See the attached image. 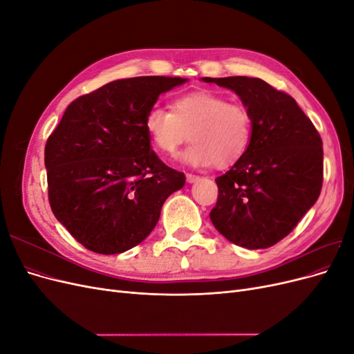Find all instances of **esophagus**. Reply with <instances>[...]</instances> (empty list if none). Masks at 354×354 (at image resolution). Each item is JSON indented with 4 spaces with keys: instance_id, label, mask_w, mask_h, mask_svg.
I'll return each mask as SVG.
<instances>
[{
    "instance_id": "esophagus-1",
    "label": "esophagus",
    "mask_w": 354,
    "mask_h": 354,
    "mask_svg": "<svg viewBox=\"0 0 354 354\" xmlns=\"http://www.w3.org/2000/svg\"><path fill=\"white\" fill-rule=\"evenodd\" d=\"M186 180H187V183H196V181L199 180V176H195V174H186Z\"/></svg>"
}]
</instances>
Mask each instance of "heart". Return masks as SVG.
Listing matches in <instances>:
<instances>
[{"instance_id": "heart-1", "label": "heart", "mask_w": 354, "mask_h": 354, "mask_svg": "<svg viewBox=\"0 0 354 354\" xmlns=\"http://www.w3.org/2000/svg\"><path fill=\"white\" fill-rule=\"evenodd\" d=\"M143 127L152 145L168 155L177 151L189 133L194 143L180 159L192 167H230L248 151L252 138L250 111L209 90L178 95L171 102V112L153 104L145 115Z\"/></svg>"}]
</instances>
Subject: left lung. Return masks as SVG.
Masks as SVG:
<instances>
[{"instance_id":"left-lung-1","label":"left lung","mask_w":354,"mask_h":354,"mask_svg":"<svg viewBox=\"0 0 354 354\" xmlns=\"http://www.w3.org/2000/svg\"><path fill=\"white\" fill-rule=\"evenodd\" d=\"M232 90L250 111L248 151L216 178L209 218L224 238L246 250L283 239L315 205L324 181L322 138L297 102L260 78H202Z\"/></svg>"}]
</instances>
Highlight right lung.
<instances>
[{
  "mask_svg": "<svg viewBox=\"0 0 354 354\" xmlns=\"http://www.w3.org/2000/svg\"><path fill=\"white\" fill-rule=\"evenodd\" d=\"M187 78L116 80L73 100L48 137L50 207L85 248L121 254L155 229L167 198L186 183L152 151L146 112Z\"/></svg>",
  "mask_w": 354,
  "mask_h": 354,
  "instance_id": "1",
  "label": "right lung"
}]
</instances>
